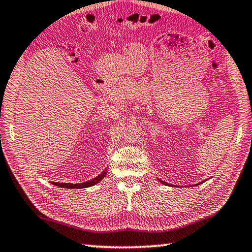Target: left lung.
<instances>
[{
    "instance_id": "8db88e82",
    "label": "left lung",
    "mask_w": 252,
    "mask_h": 252,
    "mask_svg": "<svg viewBox=\"0 0 252 252\" xmlns=\"http://www.w3.org/2000/svg\"><path fill=\"white\" fill-rule=\"evenodd\" d=\"M159 180V183H161V184H164V185H166V186H171L173 187V185H169V184H167V183H165V182H162V180H160V179H158ZM193 186H197V185H193ZM175 187V186H174Z\"/></svg>"
}]
</instances>
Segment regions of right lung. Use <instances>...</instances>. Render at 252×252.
<instances>
[{"label":"right lung","instance_id":"1","mask_svg":"<svg viewBox=\"0 0 252 252\" xmlns=\"http://www.w3.org/2000/svg\"><path fill=\"white\" fill-rule=\"evenodd\" d=\"M106 173H107V170H104L103 173L99 174L97 177H95L94 179H91L88 180V182H85V183H81V184H67V183H53V185H55V186H59L61 188H87V187H91V186H94V185L98 184L101 179H103L105 176H106Z\"/></svg>","mask_w":252,"mask_h":252}]
</instances>
